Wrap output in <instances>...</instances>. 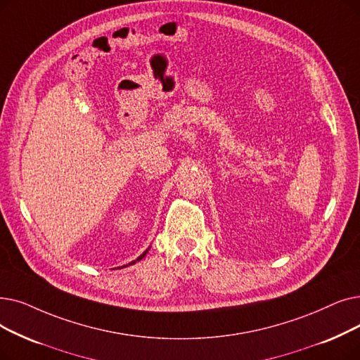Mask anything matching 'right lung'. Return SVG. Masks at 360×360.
I'll return each instance as SVG.
<instances>
[{
  "label": "right lung",
  "instance_id": "add662e5",
  "mask_svg": "<svg viewBox=\"0 0 360 360\" xmlns=\"http://www.w3.org/2000/svg\"><path fill=\"white\" fill-rule=\"evenodd\" d=\"M148 250H150V247H148V248H147V250H146V252H144V253H143V255H139V256H138V257H136V259H135V260H132V262H131V263H128V264H134V263H136V262H139V260H141V259H143V257H146V255H147V253H148ZM128 264H127V266H128Z\"/></svg>",
  "mask_w": 360,
  "mask_h": 360
}]
</instances>
